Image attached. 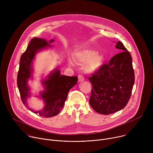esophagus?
<instances>
[{
	"label": "esophagus",
	"instance_id": "esophagus-1",
	"mask_svg": "<svg viewBox=\"0 0 153 153\" xmlns=\"http://www.w3.org/2000/svg\"><path fill=\"white\" fill-rule=\"evenodd\" d=\"M84 80H85V79H84V77L82 75H79L78 76V81L79 82H82L84 81Z\"/></svg>",
	"mask_w": 153,
	"mask_h": 153
}]
</instances>
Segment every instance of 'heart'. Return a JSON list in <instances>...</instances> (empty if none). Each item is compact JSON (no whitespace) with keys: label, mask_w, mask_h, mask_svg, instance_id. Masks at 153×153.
<instances>
[{"label":"heart","mask_w":153,"mask_h":153,"mask_svg":"<svg viewBox=\"0 0 153 153\" xmlns=\"http://www.w3.org/2000/svg\"><path fill=\"white\" fill-rule=\"evenodd\" d=\"M74 59L81 63H86V69L90 73L98 71L104 63V58L98 51L90 49H80L73 53ZM73 64V62L71 61Z\"/></svg>","instance_id":"1"}]
</instances>
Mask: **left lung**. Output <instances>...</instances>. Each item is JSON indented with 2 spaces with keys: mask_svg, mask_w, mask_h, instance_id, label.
<instances>
[{
  "mask_svg": "<svg viewBox=\"0 0 153 153\" xmlns=\"http://www.w3.org/2000/svg\"><path fill=\"white\" fill-rule=\"evenodd\" d=\"M116 48L120 53L89 77L93 88L90 104L93 110L102 114H110L121 110L127 105L134 83L132 58L120 41Z\"/></svg>",
  "mask_w": 153,
  "mask_h": 153,
  "instance_id": "obj_1",
  "label": "left lung"
}]
</instances>
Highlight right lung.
Listing matches in <instances>:
<instances>
[{
	"label": "right lung",
	"mask_w": 153,
	"mask_h": 153,
	"mask_svg": "<svg viewBox=\"0 0 153 153\" xmlns=\"http://www.w3.org/2000/svg\"><path fill=\"white\" fill-rule=\"evenodd\" d=\"M54 42L50 40L49 43ZM45 39L34 37L30 41L26 51L20 57L17 83L24 105L33 113L44 117H51L57 115L63 108L70 90L77 82V76L61 75L59 69L52 71L46 80L42 81L45 90L40 93L45 106L42 110L34 111L28 108L27 100L30 97V88L27 84L28 79L32 77V63L35 55L41 50L51 47Z\"/></svg>",
	"instance_id": "add662e5"
}]
</instances>
